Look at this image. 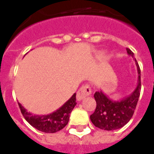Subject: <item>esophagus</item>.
<instances>
[{"label":"esophagus","mask_w":154,"mask_h":154,"mask_svg":"<svg viewBox=\"0 0 154 154\" xmlns=\"http://www.w3.org/2000/svg\"><path fill=\"white\" fill-rule=\"evenodd\" d=\"M91 93V90L89 85H84L78 90L77 93V99L78 100H83L87 96H89Z\"/></svg>","instance_id":"34e87169"}]
</instances>
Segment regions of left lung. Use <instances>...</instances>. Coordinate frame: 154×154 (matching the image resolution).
Returning a JSON list of instances; mask_svg holds the SVG:
<instances>
[{"label": "left lung", "instance_id": "1", "mask_svg": "<svg viewBox=\"0 0 154 154\" xmlns=\"http://www.w3.org/2000/svg\"><path fill=\"white\" fill-rule=\"evenodd\" d=\"M127 54L134 58L138 70V84L135 89L129 96L120 100H112L107 97L102 91H97L94 97L97 102L96 110L90 119L94 125L104 130H116L125 125L132 118L139 100L141 90L140 68L136 61L134 53L126 48Z\"/></svg>", "mask_w": 154, "mask_h": 154}]
</instances>
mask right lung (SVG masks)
Masks as SVG:
<instances>
[{
  "instance_id": "1",
  "label": "right lung",
  "mask_w": 154,
  "mask_h": 154,
  "mask_svg": "<svg viewBox=\"0 0 154 154\" xmlns=\"http://www.w3.org/2000/svg\"><path fill=\"white\" fill-rule=\"evenodd\" d=\"M18 105L22 115L30 125L42 132L56 133L67 125L71 112L77 105L76 93H74L60 108L48 115H35L28 112L20 102H18Z\"/></svg>"
}]
</instances>
